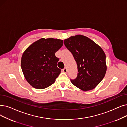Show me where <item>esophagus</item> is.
<instances>
[{"instance_id":"obj_1","label":"esophagus","mask_w":127,"mask_h":127,"mask_svg":"<svg viewBox=\"0 0 127 127\" xmlns=\"http://www.w3.org/2000/svg\"><path fill=\"white\" fill-rule=\"evenodd\" d=\"M63 71H64V73H67V68H64L63 69Z\"/></svg>"}]
</instances>
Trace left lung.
<instances>
[{
	"label": "left lung",
	"mask_w": 127,
	"mask_h": 127,
	"mask_svg": "<svg viewBox=\"0 0 127 127\" xmlns=\"http://www.w3.org/2000/svg\"><path fill=\"white\" fill-rule=\"evenodd\" d=\"M64 45L72 53L78 68V75L72 84L88 91L102 80L106 71V56L103 49L86 36L77 35L64 40Z\"/></svg>",
	"instance_id": "8db88e82"
}]
</instances>
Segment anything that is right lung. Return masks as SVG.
Masks as SVG:
<instances>
[{
	"label": "right lung",
	"instance_id": "right-lung-1",
	"mask_svg": "<svg viewBox=\"0 0 127 127\" xmlns=\"http://www.w3.org/2000/svg\"><path fill=\"white\" fill-rule=\"evenodd\" d=\"M58 39H41L34 42L24 52L21 68L27 81L36 89H45L52 85L61 72L57 67L59 59L56 53L63 46Z\"/></svg>",
	"mask_w": 127,
	"mask_h": 127
}]
</instances>
